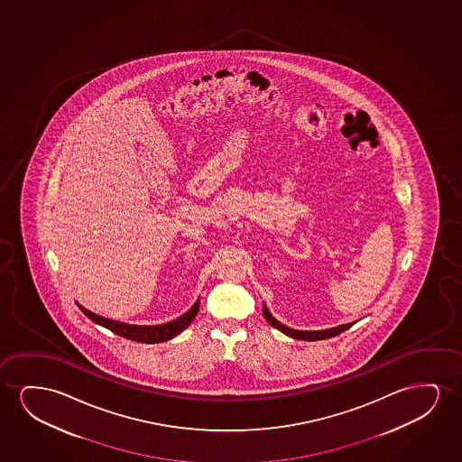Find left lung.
Instances as JSON below:
<instances>
[{"instance_id": "obj_1", "label": "left lung", "mask_w": 462, "mask_h": 462, "mask_svg": "<svg viewBox=\"0 0 462 462\" xmlns=\"http://www.w3.org/2000/svg\"><path fill=\"white\" fill-rule=\"evenodd\" d=\"M263 314L265 319L268 320L270 325H273L274 328H278L279 331H282L284 335L291 336L293 339H301V341H320V339H329V337H335L339 335L342 331L350 328L354 323H347V325H339L336 328L322 329V331H300V329H291L289 327H285L282 323H279L274 317L270 314V310L263 308Z\"/></svg>"}]
</instances>
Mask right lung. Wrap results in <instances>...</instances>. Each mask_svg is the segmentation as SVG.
<instances>
[{
	"mask_svg": "<svg viewBox=\"0 0 462 462\" xmlns=\"http://www.w3.org/2000/svg\"><path fill=\"white\" fill-rule=\"evenodd\" d=\"M199 304L200 300H197L196 304L190 308L186 314L178 317L173 322L164 323V325H154V327H137V325H129V323L116 322V320H108L101 316H96L88 310L82 308L79 304V308L82 310L83 314L91 319L93 322L101 325L104 328L110 329L115 335L126 337L131 341L145 342V344H156V342L169 341L171 337L180 335L184 328L189 327V323L194 320V317L199 312Z\"/></svg>",
	"mask_w": 462,
	"mask_h": 462,
	"instance_id": "add662e5",
	"label": "right lung"
}]
</instances>
